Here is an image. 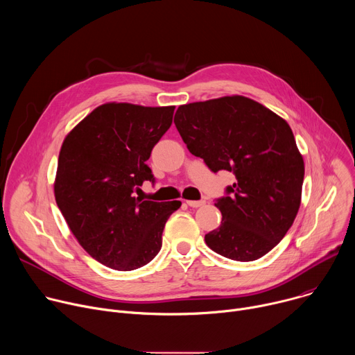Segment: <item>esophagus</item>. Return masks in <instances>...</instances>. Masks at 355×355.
Here are the masks:
<instances>
[{
    "label": "esophagus",
    "mask_w": 355,
    "mask_h": 355,
    "mask_svg": "<svg viewBox=\"0 0 355 355\" xmlns=\"http://www.w3.org/2000/svg\"><path fill=\"white\" fill-rule=\"evenodd\" d=\"M207 204V200H187V205L191 208H199V207H204Z\"/></svg>",
    "instance_id": "obj_1"
}]
</instances>
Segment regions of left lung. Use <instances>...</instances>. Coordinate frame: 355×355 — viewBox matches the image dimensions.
Listing matches in <instances>:
<instances>
[{"label": "left lung", "instance_id": "1", "mask_svg": "<svg viewBox=\"0 0 355 355\" xmlns=\"http://www.w3.org/2000/svg\"><path fill=\"white\" fill-rule=\"evenodd\" d=\"M174 123L189 153L236 182L216 200L218 229L209 248L236 261L266 256L292 226L302 198L305 163L288 122L243 95L180 105Z\"/></svg>", "mask_w": 355, "mask_h": 355}]
</instances>
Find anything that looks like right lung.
<instances>
[{
  "mask_svg": "<svg viewBox=\"0 0 355 355\" xmlns=\"http://www.w3.org/2000/svg\"><path fill=\"white\" fill-rule=\"evenodd\" d=\"M175 107L107 103L66 136L55 178V198L80 245L118 271L153 260L162 234L180 200L153 202L133 196L144 181L155 182L146 164L168 130Z\"/></svg>",
  "mask_w": 355,
  "mask_h": 355,
  "instance_id": "add662e5",
  "label": "right lung"
}]
</instances>
